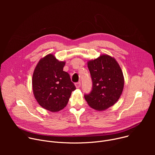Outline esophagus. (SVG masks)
<instances>
[{
    "label": "esophagus",
    "mask_w": 155,
    "mask_h": 155,
    "mask_svg": "<svg viewBox=\"0 0 155 155\" xmlns=\"http://www.w3.org/2000/svg\"><path fill=\"white\" fill-rule=\"evenodd\" d=\"M75 84V86H76V87L78 88V87H80V86H81V82H80V81L77 82V83H76Z\"/></svg>",
    "instance_id": "34e87169"
}]
</instances>
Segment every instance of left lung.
I'll use <instances>...</instances> for the list:
<instances>
[{
    "mask_svg": "<svg viewBox=\"0 0 155 155\" xmlns=\"http://www.w3.org/2000/svg\"><path fill=\"white\" fill-rule=\"evenodd\" d=\"M92 80V89L84 95L88 105L97 110H106L119 99L124 87L121 69L115 59L102 55L88 61Z\"/></svg>",
    "mask_w": 155,
    "mask_h": 155,
    "instance_id": "8db88e82",
    "label": "left lung"
}]
</instances>
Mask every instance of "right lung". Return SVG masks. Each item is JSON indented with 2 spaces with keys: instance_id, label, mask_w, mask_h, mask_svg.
I'll return each instance as SVG.
<instances>
[{
  "instance_id": "1",
  "label": "right lung",
  "mask_w": 155,
  "mask_h": 155,
  "mask_svg": "<svg viewBox=\"0 0 155 155\" xmlns=\"http://www.w3.org/2000/svg\"><path fill=\"white\" fill-rule=\"evenodd\" d=\"M64 65L65 62L50 54L38 62L33 74L35 98L40 105L52 112L64 108L76 89L69 74L63 71Z\"/></svg>"
}]
</instances>
